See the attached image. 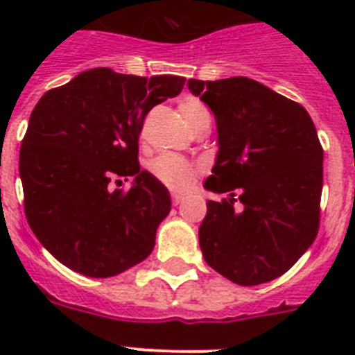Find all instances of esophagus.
Masks as SVG:
<instances>
[{"mask_svg": "<svg viewBox=\"0 0 355 355\" xmlns=\"http://www.w3.org/2000/svg\"><path fill=\"white\" fill-rule=\"evenodd\" d=\"M183 202V196H178V193H172V205L180 206Z\"/></svg>", "mask_w": 355, "mask_h": 355, "instance_id": "34e87169", "label": "esophagus"}]
</instances>
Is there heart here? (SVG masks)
<instances>
[{"mask_svg":"<svg viewBox=\"0 0 355 355\" xmlns=\"http://www.w3.org/2000/svg\"><path fill=\"white\" fill-rule=\"evenodd\" d=\"M180 114L192 130H197L202 124H209V121H211L209 110L197 97H184L180 103ZM149 172L155 175L156 181H159L171 190L181 192L193 183L200 168L193 162H188L178 155L165 153V155L156 156L149 163Z\"/></svg>","mask_w":355,"mask_h":355,"instance_id":"1","label":"heart"}]
</instances>
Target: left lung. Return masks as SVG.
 I'll return each instance as SVG.
<instances>
[{
    "label": "left lung",
    "mask_w": 355,
    "mask_h": 355,
    "mask_svg": "<svg viewBox=\"0 0 355 355\" xmlns=\"http://www.w3.org/2000/svg\"><path fill=\"white\" fill-rule=\"evenodd\" d=\"M187 85L211 108L218 130L220 149L205 187L231 192L206 202L205 261L240 286L274 281L318 234L324 149L315 124L302 105L249 78Z\"/></svg>",
    "instance_id": "left-lung-1"
}]
</instances>
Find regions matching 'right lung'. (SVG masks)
<instances>
[{
    "label": "right lung",
    "mask_w": 355,
    "mask_h": 355,
    "mask_svg": "<svg viewBox=\"0 0 355 355\" xmlns=\"http://www.w3.org/2000/svg\"><path fill=\"white\" fill-rule=\"evenodd\" d=\"M183 85L181 76L97 67L40 97L21 144L19 174L28 224L62 265L112 277L153 252L171 197L140 168L139 137L150 110ZM130 175V191L111 188Z\"/></svg>",
    "instance_id": "add662e5"
}]
</instances>
